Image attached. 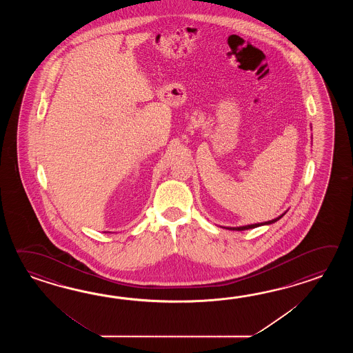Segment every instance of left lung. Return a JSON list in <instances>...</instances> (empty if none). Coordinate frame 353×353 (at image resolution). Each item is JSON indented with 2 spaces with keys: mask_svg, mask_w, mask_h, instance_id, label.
<instances>
[{
  "mask_svg": "<svg viewBox=\"0 0 353 353\" xmlns=\"http://www.w3.org/2000/svg\"><path fill=\"white\" fill-rule=\"evenodd\" d=\"M283 217V216H280V217L275 218V219H272V221H268V222H265V223H256V225H242V227H230L228 230H234V231H245V230H250V228H255V227H259V225H271V223H274V222H276L278 219Z\"/></svg>",
  "mask_w": 353,
  "mask_h": 353,
  "instance_id": "1",
  "label": "left lung"
}]
</instances>
